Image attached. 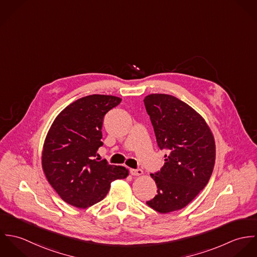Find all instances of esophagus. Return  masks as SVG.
<instances>
[{"mask_svg": "<svg viewBox=\"0 0 257 257\" xmlns=\"http://www.w3.org/2000/svg\"><path fill=\"white\" fill-rule=\"evenodd\" d=\"M131 174L133 176H141L144 174V171L141 169H131Z\"/></svg>", "mask_w": 257, "mask_h": 257, "instance_id": "esophagus-1", "label": "esophagus"}]
</instances>
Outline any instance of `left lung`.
I'll use <instances>...</instances> for the list:
<instances>
[{
	"label": "left lung",
	"instance_id": "1",
	"mask_svg": "<svg viewBox=\"0 0 257 257\" xmlns=\"http://www.w3.org/2000/svg\"><path fill=\"white\" fill-rule=\"evenodd\" d=\"M164 165L150 174L157 195L147 204L161 214L183 209L208 184L216 159L214 135L205 118L188 104L167 94L144 100Z\"/></svg>",
	"mask_w": 257,
	"mask_h": 257
}]
</instances>
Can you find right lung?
Here are the masks:
<instances>
[{"label":"right lung","instance_id":"1","mask_svg":"<svg viewBox=\"0 0 257 257\" xmlns=\"http://www.w3.org/2000/svg\"><path fill=\"white\" fill-rule=\"evenodd\" d=\"M121 99L110 95H90L61 110L53 120L41 152L47 181L67 204L86 209L102 201L110 183L128 176L123 166L108 164L98 157L103 146L105 114Z\"/></svg>","mask_w":257,"mask_h":257}]
</instances>
